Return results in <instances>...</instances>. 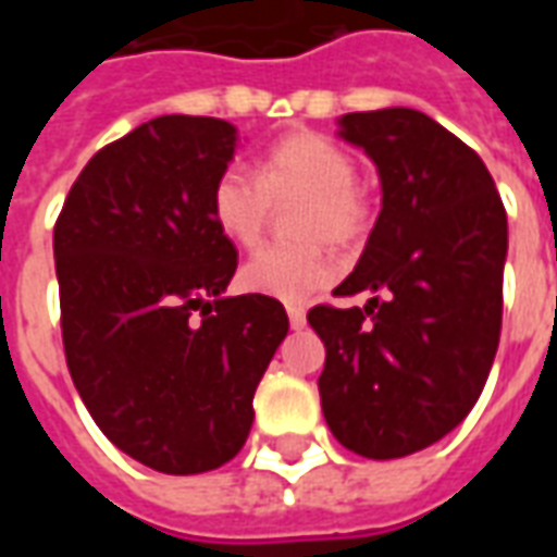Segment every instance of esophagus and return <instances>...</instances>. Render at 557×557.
I'll return each mask as SVG.
<instances>
[{"instance_id": "obj_1", "label": "esophagus", "mask_w": 557, "mask_h": 557, "mask_svg": "<svg viewBox=\"0 0 557 557\" xmlns=\"http://www.w3.org/2000/svg\"><path fill=\"white\" fill-rule=\"evenodd\" d=\"M286 313H289V325L295 327V331L307 325V313H304V307H298V304H289Z\"/></svg>"}]
</instances>
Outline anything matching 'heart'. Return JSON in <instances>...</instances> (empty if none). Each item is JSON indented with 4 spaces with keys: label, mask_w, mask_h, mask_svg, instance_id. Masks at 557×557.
<instances>
[{
    "label": "heart",
    "mask_w": 557,
    "mask_h": 557,
    "mask_svg": "<svg viewBox=\"0 0 557 557\" xmlns=\"http://www.w3.org/2000/svg\"><path fill=\"white\" fill-rule=\"evenodd\" d=\"M253 180L242 166H226L211 187V218L230 242L253 247L265 232L271 199L301 194L295 232L304 244H268L244 262L242 286L274 301L307 304L337 277L331 244L358 242L367 230V202L358 194L355 158L315 131H295L256 160Z\"/></svg>",
    "instance_id": "obj_1"
}]
</instances>
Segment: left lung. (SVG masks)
Segmentation results:
<instances>
[{"label":"left lung","mask_w":557,"mask_h":557,"mask_svg":"<svg viewBox=\"0 0 557 557\" xmlns=\"http://www.w3.org/2000/svg\"><path fill=\"white\" fill-rule=\"evenodd\" d=\"M382 184V211L337 295L313 307L325 343L322 411L334 438L367 459L442 442L474 409L502 334L507 214L486 163L409 107L337 119Z\"/></svg>","instance_id":"obj_1"}]
</instances>
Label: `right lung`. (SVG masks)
<instances>
[{"label": "right lung", "instance_id": "1", "mask_svg": "<svg viewBox=\"0 0 557 557\" xmlns=\"http://www.w3.org/2000/svg\"><path fill=\"white\" fill-rule=\"evenodd\" d=\"M235 148L223 119L158 115L86 163L53 230L71 379L103 435L163 474L242 450L289 334L274 298L223 295L238 250L211 218V187Z\"/></svg>", "mask_w": 557, "mask_h": 557}]
</instances>
